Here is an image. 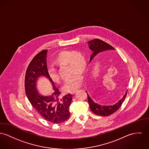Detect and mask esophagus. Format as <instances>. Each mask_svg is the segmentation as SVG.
<instances>
[{"label": "esophagus", "mask_w": 149, "mask_h": 149, "mask_svg": "<svg viewBox=\"0 0 149 149\" xmlns=\"http://www.w3.org/2000/svg\"><path fill=\"white\" fill-rule=\"evenodd\" d=\"M75 92H76V91H74L71 92H70V93H71V95H74V93H75Z\"/></svg>", "instance_id": "esophagus-1"}]
</instances>
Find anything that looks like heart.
I'll use <instances>...</instances> for the list:
<instances>
[{"instance_id":"heart-1","label":"heart","mask_w":149,"mask_h":149,"mask_svg":"<svg viewBox=\"0 0 149 149\" xmlns=\"http://www.w3.org/2000/svg\"><path fill=\"white\" fill-rule=\"evenodd\" d=\"M54 63L58 66L69 64L70 73L73 72L65 80L62 86L63 91L71 92L79 88L83 81V77L80 72L84 71L87 65L85 57L81 53L75 50L63 51L58 54ZM48 74L54 83L59 82L60 77L55 68H49Z\"/></svg>"}]
</instances>
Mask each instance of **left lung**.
<instances>
[{
    "label": "left lung",
    "mask_w": 149,
    "mask_h": 149,
    "mask_svg": "<svg viewBox=\"0 0 149 149\" xmlns=\"http://www.w3.org/2000/svg\"><path fill=\"white\" fill-rule=\"evenodd\" d=\"M88 42L89 44L90 49L92 51V54L90 57V63L91 62L92 59L95 57V56H96L98 53L104 51L115 49L113 46L110 45L109 44H107V42L103 41L100 39L96 38L95 40L88 41ZM95 84L96 83H95L93 81L92 83H91V86H92L93 87L95 86ZM127 92V91H126V93L125 95L123 96V97L121 100H120L117 103H116L115 105H107V106L102 105L97 103H95L92 100L91 97H90L89 95L87 93V92L86 91V92L87 93L88 104L92 112L96 115L102 116H109L113 114L121 107L122 104L123 103L126 97Z\"/></svg>",
    "instance_id": "8db88e82"
}]
</instances>
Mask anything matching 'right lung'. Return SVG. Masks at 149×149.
Instances as JSON below:
<instances>
[{
    "instance_id": "obj_1",
    "label": "right lung",
    "mask_w": 149,
    "mask_h": 149,
    "mask_svg": "<svg viewBox=\"0 0 149 149\" xmlns=\"http://www.w3.org/2000/svg\"><path fill=\"white\" fill-rule=\"evenodd\" d=\"M47 50H43L32 59L25 76L26 95L36 111L46 121L59 124L69 119L72 95L69 93L60 97L61 92L50 79L46 65ZM41 76L46 77L52 83L55 92L50 96L40 95L36 90V82Z\"/></svg>"
}]
</instances>
